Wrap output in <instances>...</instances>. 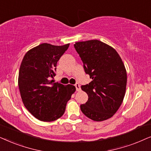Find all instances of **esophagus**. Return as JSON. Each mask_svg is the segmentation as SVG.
Instances as JSON below:
<instances>
[{"label":"esophagus","mask_w":151,"mask_h":151,"mask_svg":"<svg viewBox=\"0 0 151 151\" xmlns=\"http://www.w3.org/2000/svg\"><path fill=\"white\" fill-rule=\"evenodd\" d=\"M75 87H76V90H77V91H80V90H81V86H80L79 83H76Z\"/></svg>","instance_id":"esophagus-1"}]
</instances>
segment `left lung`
Segmentation results:
<instances>
[{"label":"left lung","instance_id":"8db88e82","mask_svg":"<svg viewBox=\"0 0 151 151\" xmlns=\"http://www.w3.org/2000/svg\"><path fill=\"white\" fill-rule=\"evenodd\" d=\"M92 81L81 86L88 99L80 106L90 119L102 122L115 114L123 102L127 83L125 65L117 52L99 41L76 42L74 45Z\"/></svg>","mask_w":151,"mask_h":151}]
</instances>
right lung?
<instances>
[{"mask_svg": "<svg viewBox=\"0 0 151 151\" xmlns=\"http://www.w3.org/2000/svg\"><path fill=\"white\" fill-rule=\"evenodd\" d=\"M69 43L53 45L42 43L24 56L20 66L19 91L24 106L40 121L53 122L63 115L67 102L76 88L54 83L57 63Z\"/></svg>", "mask_w": 151, "mask_h": 151, "instance_id": "obj_1", "label": "right lung"}]
</instances>
